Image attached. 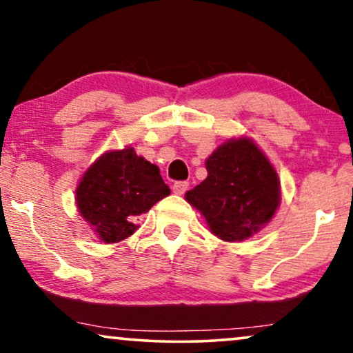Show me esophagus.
<instances>
[{
  "label": "esophagus",
  "instance_id": "34e87169",
  "mask_svg": "<svg viewBox=\"0 0 353 353\" xmlns=\"http://www.w3.org/2000/svg\"><path fill=\"white\" fill-rule=\"evenodd\" d=\"M188 188H190V183L188 181H175L173 183L172 190L175 194H185V192L188 191Z\"/></svg>",
  "mask_w": 353,
  "mask_h": 353
}]
</instances>
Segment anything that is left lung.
I'll return each mask as SVG.
<instances>
[{
    "label": "left lung",
    "mask_w": 353,
    "mask_h": 353,
    "mask_svg": "<svg viewBox=\"0 0 353 353\" xmlns=\"http://www.w3.org/2000/svg\"><path fill=\"white\" fill-rule=\"evenodd\" d=\"M207 178L186 192V201L205 216L223 241H243L267 225L279 204L278 175L248 138L221 144L207 159Z\"/></svg>",
    "instance_id": "left-lung-1"
}]
</instances>
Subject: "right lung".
<instances>
[{
  "instance_id": "obj_1",
  "label": "right lung",
  "mask_w": 353,
  "mask_h": 353,
  "mask_svg": "<svg viewBox=\"0 0 353 353\" xmlns=\"http://www.w3.org/2000/svg\"><path fill=\"white\" fill-rule=\"evenodd\" d=\"M168 194L159 168L125 148L88 168L77 188V205L104 243H119L134 233L139 215Z\"/></svg>"
}]
</instances>
